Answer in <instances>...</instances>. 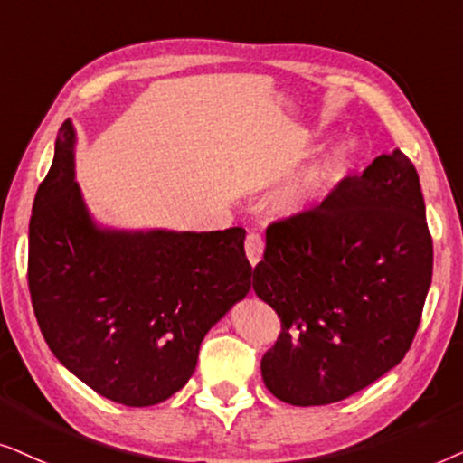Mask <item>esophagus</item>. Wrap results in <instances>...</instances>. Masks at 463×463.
Instances as JSON below:
<instances>
[{
  "label": "esophagus",
  "instance_id": "esophagus-1",
  "mask_svg": "<svg viewBox=\"0 0 463 463\" xmlns=\"http://www.w3.org/2000/svg\"><path fill=\"white\" fill-rule=\"evenodd\" d=\"M245 254H248L251 267H256V264L260 262V258L264 254V239L260 232H250V235L245 237Z\"/></svg>",
  "mask_w": 463,
  "mask_h": 463
}]
</instances>
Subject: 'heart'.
Here are the masks:
<instances>
[{
  "label": "heart",
  "mask_w": 463,
  "mask_h": 463,
  "mask_svg": "<svg viewBox=\"0 0 463 463\" xmlns=\"http://www.w3.org/2000/svg\"><path fill=\"white\" fill-rule=\"evenodd\" d=\"M349 158V146L338 144L336 147L322 156L311 167L300 171L292 177L275 196V205L283 213H300L313 203L322 199L328 193L338 177H341L345 165Z\"/></svg>",
  "instance_id": "heart-1"
}]
</instances>
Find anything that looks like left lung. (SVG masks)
<instances>
[{
    "mask_svg": "<svg viewBox=\"0 0 463 463\" xmlns=\"http://www.w3.org/2000/svg\"><path fill=\"white\" fill-rule=\"evenodd\" d=\"M434 248L415 165L381 154L322 205L267 228L254 292L281 332L264 385L294 406L354 396L402 362L432 283Z\"/></svg>",
    "mask_w": 463,
    "mask_h": 463,
    "instance_id": "obj_1",
    "label": "left lung"
}]
</instances>
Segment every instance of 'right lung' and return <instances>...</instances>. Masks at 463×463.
<instances>
[{"label": "right lung", "mask_w": 463, "mask_h": 463, "mask_svg": "<svg viewBox=\"0 0 463 463\" xmlns=\"http://www.w3.org/2000/svg\"><path fill=\"white\" fill-rule=\"evenodd\" d=\"M243 228L118 232L92 224L63 122L29 220L27 281L48 347L90 390L152 406L193 377L209 328L251 288Z\"/></svg>", "instance_id": "1"}]
</instances>
